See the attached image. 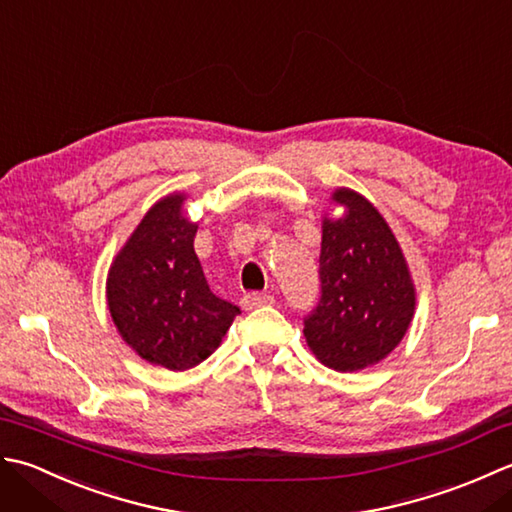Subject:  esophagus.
<instances>
[{
    "mask_svg": "<svg viewBox=\"0 0 512 512\" xmlns=\"http://www.w3.org/2000/svg\"><path fill=\"white\" fill-rule=\"evenodd\" d=\"M274 296L271 294H247L243 298V309H256V307H267V305H274Z\"/></svg>",
    "mask_w": 512,
    "mask_h": 512,
    "instance_id": "obj_1",
    "label": "esophagus"
}]
</instances>
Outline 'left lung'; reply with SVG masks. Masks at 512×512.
I'll return each mask as SVG.
<instances>
[{"label":"left lung","mask_w":512,"mask_h":512,"mask_svg":"<svg viewBox=\"0 0 512 512\" xmlns=\"http://www.w3.org/2000/svg\"><path fill=\"white\" fill-rule=\"evenodd\" d=\"M322 216L318 307L305 318V340L325 367L353 373L398 347L415 314V285L398 238L362 194L338 187Z\"/></svg>","instance_id":"1"}]
</instances>
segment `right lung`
<instances>
[{
  "instance_id": "right-lung-1",
  "label": "right lung",
  "mask_w": 512,
  "mask_h": 512,
  "mask_svg": "<svg viewBox=\"0 0 512 512\" xmlns=\"http://www.w3.org/2000/svg\"><path fill=\"white\" fill-rule=\"evenodd\" d=\"M183 192L156 201L114 256L106 298L114 327L139 356L170 371L210 358L241 309L218 298L194 252L198 225Z\"/></svg>"
}]
</instances>
